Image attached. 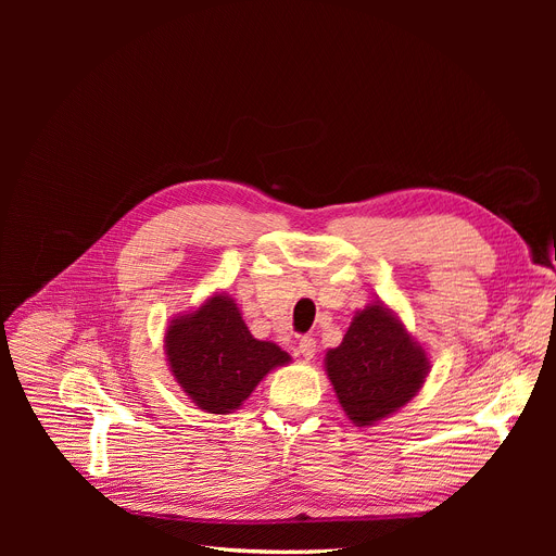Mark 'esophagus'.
Returning <instances> with one entry per match:
<instances>
[{"label": "esophagus", "mask_w": 556, "mask_h": 556, "mask_svg": "<svg viewBox=\"0 0 556 556\" xmlns=\"http://www.w3.org/2000/svg\"><path fill=\"white\" fill-rule=\"evenodd\" d=\"M315 346H317L315 338L304 336V338L298 342V354H300L304 361H311V358L315 356Z\"/></svg>", "instance_id": "obj_1"}]
</instances>
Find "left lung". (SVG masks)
I'll list each match as a JSON object with an SVG mask.
<instances>
[{"label": "left lung", "mask_w": 556, "mask_h": 556, "mask_svg": "<svg viewBox=\"0 0 556 556\" xmlns=\"http://www.w3.org/2000/svg\"><path fill=\"white\" fill-rule=\"evenodd\" d=\"M325 367L344 415L356 426H371L417 396L430 361L401 319L374 302L354 315Z\"/></svg>", "instance_id": "1"}]
</instances>
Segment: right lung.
Masks as SVG:
<instances>
[{"label":"right lung","mask_w":556,"mask_h":556,"mask_svg":"<svg viewBox=\"0 0 556 556\" xmlns=\"http://www.w3.org/2000/svg\"><path fill=\"white\" fill-rule=\"evenodd\" d=\"M164 352L175 381L210 415L239 410L263 376L290 363L275 342L248 331L237 302L225 293L170 319Z\"/></svg>","instance_id":"add662e5"}]
</instances>
